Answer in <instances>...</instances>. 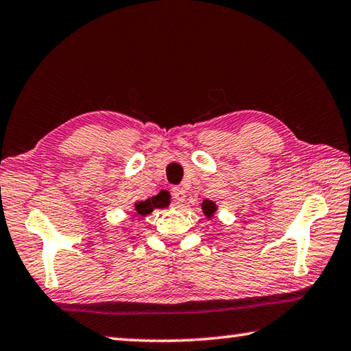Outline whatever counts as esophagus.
Masks as SVG:
<instances>
[{"label": "esophagus", "instance_id": "obj_1", "mask_svg": "<svg viewBox=\"0 0 351 351\" xmlns=\"http://www.w3.org/2000/svg\"><path fill=\"white\" fill-rule=\"evenodd\" d=\"M171 198H173L175 204H181L186 199V190L182 187H173L171 189Z\"/></svg>", "mask_w": 351, "mask_h": 351}]
</instances>
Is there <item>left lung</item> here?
Instances as JSON below:
<instances>
[{
  "mask_svg": "<svg viewBox=\"0 0 351 351\" xmlns=\"http://www.w3.org/2000/svg\"><path fill=\"white\" fill-rule=\"evenodd\" d=\"M201 209H203V213L207 217V218H212L213 213L217 212V204L213 203V201H209V199H204L203 203H201Z\"/></svg>",
  "mask_w": 351,
  "mask_h": 351,
  "instance_id": "8db88e82",
  "label": "left lung"
}]
</instances>
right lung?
Returning a JSON list of instances; mask_svg holds the SVG:
<instances>
[{"mask_svg": "<svg viewBox=\"0 0 351 351\" xmlns=\"http://www.w3.org/2000/svg\"><path fill=\"white\" fill-rule=\"evenodd\" d=\"M165 206V198L162 195H156V197L148 198L145 201H138L134 204V217H147L154 209H159V207Z\"/></svg>", "mask_w": 351, "mask_h": 351, "instance_id": "add662e5", "label": "right lung"}]
</instances>
